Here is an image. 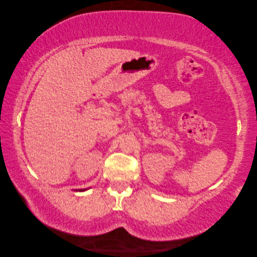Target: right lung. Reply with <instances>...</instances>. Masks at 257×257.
<instances>
[{
    "label": "right lung",
    "instance_id": "right-lung-1",
    "mask_svg": "<svg viewBox=\"0 0 257 257\" xmlns=\"http://www.w3.org/2000/svg\"><path fill=\"white\" fill-rule=\"evenodd\" d=\"M76 191H77V190H76ZM79 191H85V189H79Z\"/></svg>",
    "mask_w": 257,
    "mask_h": 257
}]
</instances>
